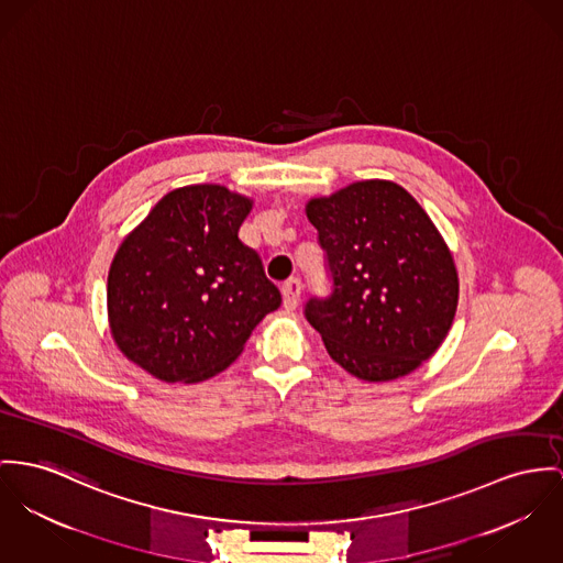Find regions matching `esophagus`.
Returning <instances> with one entry per match:
<instances>
[{
    "mask_svg": "<svg viewBox=\"0 0 563 563\" xmlns=\"http://www.w3.org/2000/svg\"><path fill=\"white\" fill-rule=\"evenodd\" d=\"M283 303L287 310H294L298 302H300V296H302V280L300 278H289L285 285H283Z\"/></svg>",
    "mask_w": 563,
    "mask_h": 563,
    "instance_id": "1",
    "label": "esophagus"
}]
</instances>
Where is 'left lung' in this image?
Instances as JSON below:
<instances>
[{
    "mask_svg": "<svg viewBox=\"0 0 563 563\" xmlns=\"http://www.w3.org/2000/svg\"><path fill=\"white\" fill-rule=\"evenodd\" d=\"M306 217L332 291L308 298L303 314L330 357L364 382L416 371L443 343L459 303L454 260L433 220L386 179L310 199Z\"/></svg>",
    "mask_w": 563,
    "mask_h": 563,
    "instance_id": "8db88e82",
    "label": "left lung"
}]
</instances>
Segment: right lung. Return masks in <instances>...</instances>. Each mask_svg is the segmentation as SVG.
<instances>
[{
    "label": "right lung",
    "instance_id": "add662e5",
    "mask_svg": "<svg viewBox=\"0 0 563 563\" xmlns=\"http://www.w3.org/2000/svg\"><path fill=\"white\" fill-rule=\"evenodd\" d=\"M253 201L218 184L165 195L115 253L107 283L115 345L167 384L224 371L280 306L260 255L238 238Z\"/></svg>",
    "mask_w": 563,
    "mask_h": 563
}]
</instances>
